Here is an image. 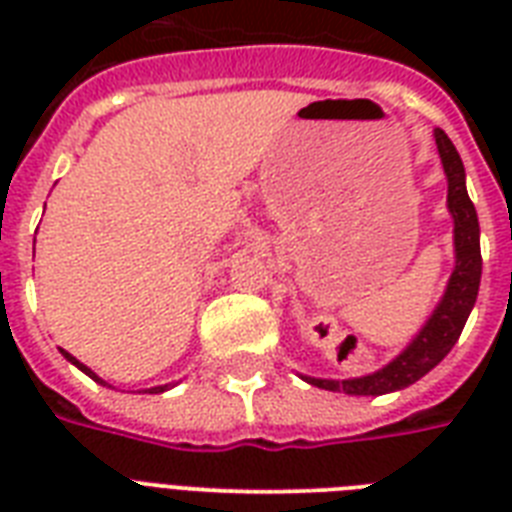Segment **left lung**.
I'll return each instance as SVG.
<instances>
[{
    "label": "left lung",
    "instance_id": "8db88e82",
    "mask_svg": "<svg viewBox=\"0 0 512 512\" xmlns=\"http://www.w3.org/2000/svg\"><path fill=\"white\" fill-rule=\"evenodd\" d=\"M438 156L446 175V209L454 223V268L446 281L441 300L436 303L428 321L420 332L406 342V348L396 358L377 372L348 377V380H332V377H311L300 374L308 385L332 393H348V396H385L396 393L425 377L430 369H436L446 358V353L460 340L465 321H468L473 305H476L478 287H481V228L473 201L465 185V167L457 154V148L444 130H433Z\"/></svg>",
    "mask_w": 512,
    "mask_h": 512
}]
</instances>
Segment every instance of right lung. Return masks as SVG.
Segmentation results:
<instances>
[{
  "instance_id": "add662e5",
  "label": "right lung",
  "mask_w": 512,
  "mask_h": 512,
  "mask_svg": "<svg viewBox=\"0 0 512 512\" xmlns=\"http://www.w3.org/2000/svg\"><path fill=\"white\" fill-rule=\"evenodd\" d=\"M60 353H63V356H66V361H71V364H74L76 369H82V372L87 374V377H92V380L100 382V385H108V382L103 380V377H98V374L92 372L90 366L82 364V361H79V358H76V356H71V353H68V350H60ZM108 388H111V385H108ZM170 388H175V382H167V385H156V388H148L146 393H164V390H170Z\"/></svg>"
}]
</instances>
